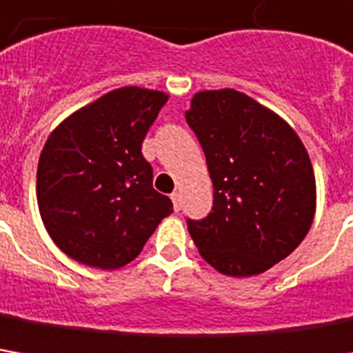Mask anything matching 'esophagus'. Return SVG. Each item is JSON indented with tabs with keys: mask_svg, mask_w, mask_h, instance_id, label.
I'll return each instance as SVG.
<instances>
[{
	"mask_svg": "<svg viewBox=\"0 0 353 353\" xmlns=\"http://www.w3.org/2000/svg\"><path fill=\"white\" fill-rule=\"evenodd\" d=\"M171 200H172V205H174V212H181V208H182V196H181V192H172L171 194Z\"/></svg>",
	"mask_w": 353,
	"mask_h": 353,
	"instance_id": "obj_1",
	"label": "esophagus"
}]
</instances>
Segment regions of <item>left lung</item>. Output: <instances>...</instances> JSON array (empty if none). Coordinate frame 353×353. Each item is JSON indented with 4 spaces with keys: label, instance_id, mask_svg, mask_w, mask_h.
I'll return each instance as SVG.
<instances>
[{
    "label": "left lung",
    "instance_id": "obj_1",
    "mask_svg": "<svg viewBox=\"0 0 353 353\" xmlns=\"http://www.w3.org/2000/svg\"><path fill=\"white\" fill-rule=\"evenodd\" d=\"M186 122L214 184L212 214L188 219L202 259L233 278L270 270L313 223L316 184L303 141L283 118L235 89L194 94Z\"/></svg>",
    "mask_w": 353,
    "mask_h": 353
}]
</instances>
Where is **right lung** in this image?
<instances>
[{"label": "right lung", "instance_id": "right-lung-1", "mask_svg": "<svg viewBox=\"0 0 353 353\" xmlns=\"http://www.w3.org/2000/svg\"><path fill=\"white\" fill-rule=\"evenodd\" d=\"M169 94L120 87L70 114L42 148L37 200L61 252L116 270L138 256L172 202L153 188L141 143Z\"/></svg>", "mask_w": 353, "mask_h": 353}]
</instances>
